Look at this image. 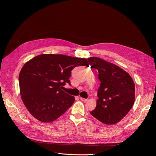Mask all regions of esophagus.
Masks as SVG:
<instances>
[{
    "mask_svg": "<svg viewBox=\"0 0 156 156\" xmlns=\"http://www.w3.org/2000/svg\"><path fill=\"white\" fill-rule=\"evenodd\" d=\"M80 100L83 102H87L88 101L87 99H84V98H83V97H80Z\"/></svg>",
    "mask_w": 156,
    "mask_h": 156,
    "instance_id": "obj_1",
    "label": "esophagus"
}]
</instances>
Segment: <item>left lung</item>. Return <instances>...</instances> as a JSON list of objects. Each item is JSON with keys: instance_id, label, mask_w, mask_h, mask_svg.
<instances>
[{"instance_id": "8db88e82", "label": "left lung", "mask_w": 156, "mask_h": 156, "mask_svg": "<svg viewBox=\"0 0 156 156\" xmlns=\"http://www.w3.org/2000/svg\"><path fill=\"white\" fill-rule=\"evenodd\" d=\"M99 73L97 105L90 114L106 125L118 123L132 109L135 102V83L129 74L118 66L99 57L88 59Z\"/></svg>"}]
</instances>
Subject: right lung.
<instances>
[{"label":"right lung","instance_id":"1","mask_svg":"<svg viewBox=\"0 0 156 156\" xmlns=\"http://www.w3.org/2000/svg\"><path fill=\"white\" fill-rule=\"evenodd\" d=\"M87 65L84 58L53 54L37 55L24 64L19 76L20 94L31 115L45 122L62 115L75 99L61 88L71 85L73 68Z\"/></svg>","mask_w":156,"mask_h":156}]
</instances>
